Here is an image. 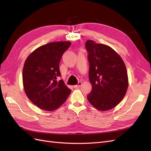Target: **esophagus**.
<instances>
[{
	"label": "esophagus",
	"mask_w": 151,
	"mask_h": 151,
	"mask_svg": "<svg viewBox=\"0 0 151 151\" xmlns=\"http://www.w3.org/2000/svg\"><path fill=\"white\" fill-rule=\"evenodd\" d=\"M81 85H82V83H81V82H79L78 84L74 86V88H79V87H80Z\"/></svg>",
	"instance_id": "1"
}]
</instances>
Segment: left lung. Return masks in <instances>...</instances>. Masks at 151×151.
<instances>
[{
	"instance_id": "1",
	"label": "left lung",
	"mask_w": 151,
	"mask_h": 151,
	"mask_svg": "<svg viewBox=\"0 0 151 151\" xmlns=\"http://www.w3.org/2000/svg\"><path fill=\"white\" fill-rule=\"evenodd\" d=\"M86 48L92 85V91L87 98L98 110H109L117 106L126 94L129 80L125 63L108 45L88 40Z\"/></svg>"
}]
</instances>
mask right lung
Listing matches in <instances>:
<instances>
[{"label": "right lung", "mask_w": 151, "mask_h": 151, "mask_svg": "<svg viewBox=\"0 0 151 151\" xmlns=\"http://www.w3.org/2000/svg\"><path fill=\"white\" fill-rule=\"evenodd\" d=\"M69 42L49 43L36 48L26 58L22 70L25 93L30 101L45 111H54L71 93L60 76L59 63L70 47Z\"/></svg>", "instance_id": "obj_1"}]
</instances>
